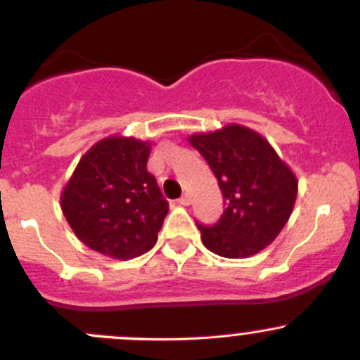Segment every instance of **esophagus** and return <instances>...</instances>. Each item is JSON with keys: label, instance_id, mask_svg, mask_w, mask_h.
Returning a JSON list of instances; mask_svg holds the SVG:
<instances>
[{"label": "esophagus", "instance_id": "obj_1", "mask_svg": "<svg viewBox=\"0 0 360 360\" xmlns=\"http://www.w3.org/2000/svg\"><path fill=\"white\" fill-rule=\"evenodd\" d=\"M177 203H179V205L186 207V205H190V203H191V198L188 197V195H183V197H181L179 200H177Z\"/></svg>", "mask_w": 360, "mask_h": 360}]
</instances>
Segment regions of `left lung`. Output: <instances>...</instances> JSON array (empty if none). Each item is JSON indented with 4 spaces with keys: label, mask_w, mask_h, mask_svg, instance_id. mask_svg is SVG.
<instances>
[{
    "label": "left lung",
    "mask_w": 360,
    "mask_h": 360,
    "mask_svg": "<svg viewBox=\"0 0 360 360\" xmlns=\"http://www.w3.org/2000/svg\"><path fill=\"white\" fill-rule=\"evenodd\" d=\"M191 146L205 158L223 193V216L202 226V242L217 256L242 259L270 245L291 217L297 179L261 134L240 123L191 134Z\"/></svg>",
    "instance_id": "obj_1"
}]
</instances>
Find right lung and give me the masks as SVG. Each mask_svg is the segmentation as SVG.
<instances>
[{"instance_id": "1", "label": "right lung", "mask_w": 360, "mask_h": 360, "mask_svg": "<svg viewBox=\"0 0 360 360\" xmlns=\"http://www.w3.org/2000/svg\"><path fill=\"white\" fill-rule=\"evenodd\" d=\"M151 143L115 134L94 144L60 193V209L86 248L132 259L157 244L169 212L146 163Z\"/></svg>"}]
</instances>
